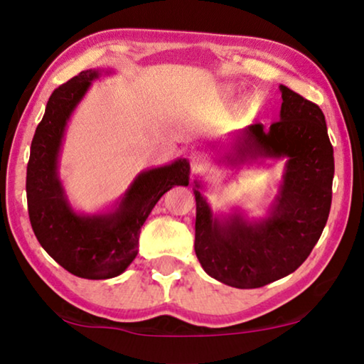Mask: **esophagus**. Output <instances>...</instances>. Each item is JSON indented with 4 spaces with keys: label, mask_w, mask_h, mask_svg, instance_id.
<instances>
[{
    "label": "esophagus",
    "mask_w": 364,
    "mask_h": 364,
    "mask_svg": "<svg viewBox=\"0 0 364 364\" xmlns=\"http://www.w3.org/2000/svg\"><path fill=\"white\" fill-rule=\"evenodd\" d=\"M191 167H193V171H205L210 167V159L204 152H193L191 154Z\"/></svg>",
    "instance_id": "obj_1"
}]
</instances>
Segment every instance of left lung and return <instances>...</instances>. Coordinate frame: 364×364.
Segmentation results:
<instances>
[{"mask_svg":"<svg viewBox=\"0 0 364 364\" xmlns=\"http://www.w3.org/2000/svg\"><path fill=\"white\" fill-rule=\"evenodd\" d=\"M281 119L267 128H244L236 156L282 157L287 168L271 217L260 223L234 217L226 225L212 218L196 193L194 250L208 274L231 287L255 289L284 278L306 260L329 217L334 178V149L318 104L281 85Z\"/></svg>","mask_w":364,"mask_h":364,"instance_id":"obj_1","label":"left lung"}]
</instances>
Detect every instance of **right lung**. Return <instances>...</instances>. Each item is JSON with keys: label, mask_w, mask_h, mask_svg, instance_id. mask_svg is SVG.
<instances>
[{"label": "right lung", "mask_w": 364, "mask_h": 364, "mask_svg": "<svg viewBox=\"0 0 364 364\" xmlns=\"http://www.w3.org/2000/svg\"><path fill=\"white\" fill-rule=\"evenodd\" d=\"M96 70L53 91L36 127L27 164V204L33 232L41 247L69 273L85 279H109L127 269L138 254L141 226L171 186L188 184L189 164L144 171L133 183L114 215L78 217L67 205L58 180V152L67 119L88 90Z\"/></svg>", "instance_id": "1"}]
</instances>
